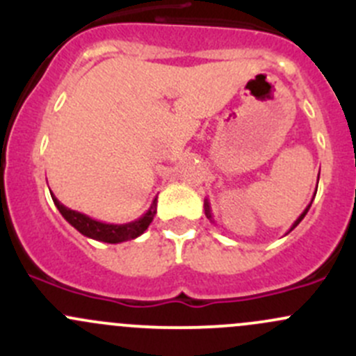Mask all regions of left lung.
<instances>
[{
  "instance_id": "obj_1",
  "label": "left lung",
  "mask_w": 356,
  "mask_h": 356,
  "mask_svg": "<svg viewBox=\"0 0 356 356\" xmlns=\"http://www.w3.org/2000/svg\"><path fill=\"white\" fill-rule=\"evenodd\" d=\"M318 175H321V172H318ZM312 201H314V198H312ZM312 201H310V203H308V207H307V208H305V210H303V213H301V215H300V217H298V218H296V220H294V224H293V225H291L289 232H291V231H293V229H294V227H296V225H298V224H300V222H301V220H303V218H305V215H307V211H308V210H310V207H312ZM204 215H207V217H208V218H210V222H213V217H211V210H210V203H208V200H204Z\"/></svg>"
}]
</instances>
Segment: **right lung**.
<instances>
[{
  "label": "right lung",
  "mask_w": 356,
  "mask_h": 356,
  "mask_svg": "<svg viewBox=\"0 0 356 356\" xmlns=\"http://www.w3.org/2000/svg\"><path fill=\"white\" fill-rule=\"evenodd\" d=\"M51 198H53V203H55V207L58 208L60 213H62V217L65 218L72 227L77 229L82 236L96 239V241L110 243V245H117V243L131 241V239L139 238V236L148 229V225L152 224L153 217H155L156 213V198H155L153 200L152 207L148 208V211H146L143 217H139L138 220L127 222V224H106V222L96 220V218L89 217V215L81 213V211L70 210V208H67L65 204L60 203L53 193H51Z\"/></svg>",
  "instance_id": "1"
}]
</instances>
